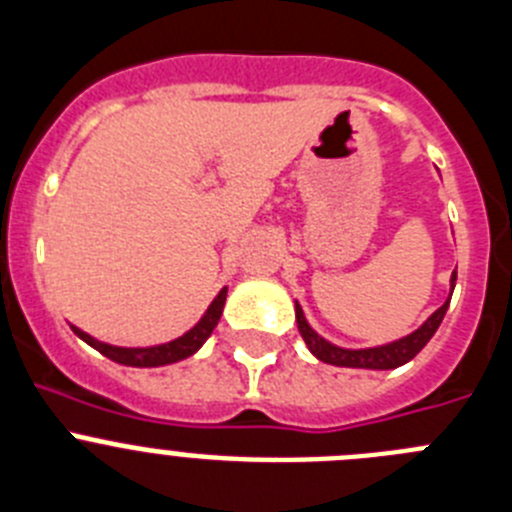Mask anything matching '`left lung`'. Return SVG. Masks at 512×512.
Returning <instances> with one entry per match:
<instances>
[{"label":"left lung","instance_id":"1","mask_svg":"<svg viewBox=\"0 0 512 512\" xmlns=\"http://www.w3.org/2000/svg\"><path fill=\"white\" fill-rule=\"evenodd\" d=\"M454 283H457V270L451 273V290H454ZM449 301L451 296L446 298L444 306H441L439 311L431 313L426 324H423L421 329L413 331V334L403 336V339H398V342H390V344H382V347H370V349H342L329 344L326 339H321V336L308 326L306 316H303V308L298 306V303H296V321L306 347L311 349L313 357H319L321 362H326V365L362 367V370H393V367L411 362V359L426 347L428 339L436 334L439 324L444 321V313L446 308H449Z\"/></svg>","mask_w":512,"mask_h":512}]
</instances>
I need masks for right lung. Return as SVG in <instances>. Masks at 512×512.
I'll return each instance as SVG.
<instances>
[{"label": "right lung", "instance_id": "1", "mask_svg": "<svg viewBox=\"0 0 512 512\" xmlns=\"http://www.w3.org/2000/svg\"><path fill=\"white\" fill-rule=\"evenodd\" d=\"M224 301H227V288L219 290V296L211 301L209 311L204 313V319L199 324L193 326L191 331H186L183 336L173 339L168 344H158V347H145V349H127V347H112V344H104L94 336H89L86 331L76 329L71 326L73 334L81 336L86 344L101 352L104 357H109L112 362H119V365H130V367H160V365H170V362H178V359L191 357L193 352H199L201 344L206 342L214 331V326L219 324V316L224 311Z\"/></svg>", "mask_w": 512, "mask_h": 512}]
</instances>
